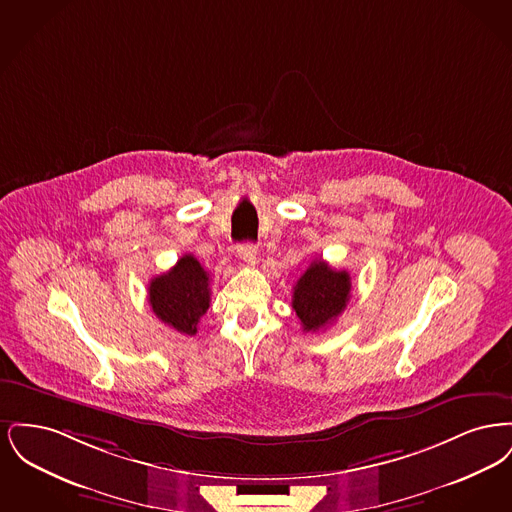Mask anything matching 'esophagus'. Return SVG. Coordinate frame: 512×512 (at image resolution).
<instances>
[{"label":"esophagus","instance_id":"34e87169","mask_svg":"<svg viewBox=\"0 0 512 512\" xmlns=\"http://www.w3.org/2000/svg\"><path fill=\"white\" fill-rule=\"evenodd\" d=\"M238 255H240V259H242L244 263H247V265H257V261H259L257 247L253 244L238 245Z\"/></svg>","mask_w":512,"mask_h":512}]
</instances>
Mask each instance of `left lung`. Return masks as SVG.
Returning <instances> with one entry per match:
<instances>
[{"label": "left lung", "mask_w": 512, "mask_h": 512, "mask_svg": "<svg viewBox=\"0 0 512 512\" xmlns=\"http://www.w3.org/2000/svg\"><path fill=\"white\" fill-rule=\"evenodd\" d=\"M351 276L315 259L293 286L292 307L303 332H318L330 326L347 307Z\"/></svg>", "instance_id": "left-lung-1"}]
</instances>
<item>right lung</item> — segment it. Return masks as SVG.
Returning a JSON list of instances; mask_svg holds the SVG:
<instances>
[{
	"mask_svg": "<svg viewBox=\"0 0 512 512\" xmlns=\"http://www.w3.org/2000/svg\"><path fill=\"white\" fill-rule=\"evenodd\" d=\"M209 272L194 255H182L178 263L149 282L147 295L155 317L180 334L195 336L197 322L209 309Z\"/></svg>",
	"mask_w": 512,
	"mask_h": 512,
	"instance_id": "add662e5",
	"label": "right lung"
}]
</instances>
